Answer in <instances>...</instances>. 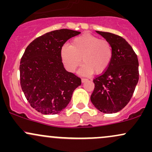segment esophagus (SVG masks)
<instances>
[{
	"label": "esophagus",
	"mask_w": 152,
	"mask_h": 152,
	"mask_svg": "<svg viewBox=\"0 0 152 152\" xmlns=\"http://www.w3.org/2000/svg\"><path fill=\"white\" fill-rule=\"evenodd\" d=\"M88 81V79H87V78H81V82L82 83H84L85 81Z\"/></svg>",
	"instance_id": "obj_1"
}]
</instances>
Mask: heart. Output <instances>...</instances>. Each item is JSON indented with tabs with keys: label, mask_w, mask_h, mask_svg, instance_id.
<instances>
[{
	"label": "heart",
	"mask_w": 152,
	"mask_h": 152,
	"mask_svg": "<svg viewBox=\"0 0 152 152\" xmlns=\"http://www.w3.org/2000/svg\"><path fill=\"white\" fill-rule=\"evenodd\" d=\"M62 61L68 71L74 72L81 63V74H102L109 67L113 48L106 40L85 34L73 39L71 46L65 44L61 50Z\"/></svg>",
	"instance_id": "b5f03b06"
}]
</instances>
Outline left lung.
<instances>
[{
  "label": "left lung",
  "instance_id": "8db88e82",
  "mask_svg": "<svg viewBox=\"0 0 152 152\" xmlns=\"http://www.w3.org/2000/svg\"><path fill=\"white\" fill-rule=\"evenodd\" d=\"M111 43L113 56L109 67L94 78L95 85L91 101L105 114L116 113L129 102L139 81V61L124 38L109 32L96 31Z\"/></svg>",
  "mask_w": 152,
  "mask_h": 152
}]
</instances>
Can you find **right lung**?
<instances>
[{"instance_id": "right-lung-1", "label": "right lung", "mask_w": 152, "mask_h": 152, "mask_svg": "<svg viewBox=\"0 0 152 152\" xmlns=\"http://www.w3.org/2000/svg\"><path fill=\"white\" fill-rule=\"evenodd\" d=\"M81 32L60 29L36 38L20 63V86L30 105L43 114H57L70 102L81 79L64 69L62 46Z\"/></svg>"}]
</instances>
